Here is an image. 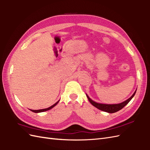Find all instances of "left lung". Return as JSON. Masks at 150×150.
<instances>
[{
    "label": "left lung",
    "mask_w": 150,
    "mask_h": 150,
    "mask_svg": "<svg viewBox=\"0 0 150 150\" xmlns=\"http://www.w3.org/2000/svg\"><path fill=\"white\" fill-rule=\"evenodd\" d=\"M136 91H137V90H136ZM136 91L134 93V94H133L129 99H128L127 100H126L125 101L122 102V103H119V104H114V105L101 104V103H96L94 101H92V99L90 98L87 95H86V97L88 98V101H90V103H91L93 106H95V107H96L97 108H98L99 110H100L106 112H108V113H115L116 112L120 110H121L123 107H125V106L126 105H127L129 101H130L131 99L135 96Z\"/></svg>",
    "instance_id": "left-lung-1"
}]
</instances>
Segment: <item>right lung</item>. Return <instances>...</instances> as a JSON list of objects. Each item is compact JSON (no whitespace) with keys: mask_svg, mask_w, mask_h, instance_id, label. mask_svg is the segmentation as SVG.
<instances>
[{"mask_svg":"<svg viewBox=\"0 0 150 150\" xmlns=\"http://www.w3.org/2000/svg\"><path fill=\"white\" fill-rule=\"evenodd\" d=\"M59 102V101H58V102H56L55 104H54L52 106H50V107H49V108H45V109H41V110H30L31 111H32V112H35V113H39V112H45V111H47V110H50V109H51V108H52L53 107H54V106H55L56 105L58 104V103Z\"/></svg>","mask_w":150,"mask_h":150,"instance_id":"add662e5","label":"right lung"}]
</instances>
